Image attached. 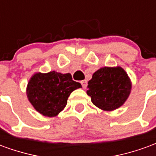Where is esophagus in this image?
<instances>
[{
  "label": "esophagus",
  "mask_w": 156,
  "mask_h": 156,
  "mask_svg": "<svg viewBox=\"0 0 156 156\" xmlns=\"http://www.w3.org/2000/svg\"><path fill=\"white\" fill-rule=\"evenodd\" d=\"M81 83H82V86H83V88H86L87 85H88V82L86 81V80H83V81H81Z\"/></svg>",
  "instance_id": "34e87169"
}]
</instances>
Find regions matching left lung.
<instances>
[{
    "mask_svg": "<svg viewBox=\"0 0 156 156\" xmlns=\"http://www.w3.org/2000/svg\"><path fill=\"white\" fill-rule=\"evenodd\" d=\"M132 83L121 67H104L93 74L87 94L94 105L105 111H113L124 105L130 94Z\"/></svg>",
    "mask_w": 156,
    "mask_h": 156,
    "instance_id": "left-lung-1",
    "label": "left lung"
}]
</instances>
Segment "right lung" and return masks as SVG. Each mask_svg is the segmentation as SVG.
<instances>
[{"instance_id": "add662e5", "label": "right lung", "mask_w": 156, "mask_h": 156, "mask_svg": "<svg viewBox=\"0 0 156 156\" xmlns=\"http://www.w3.org/2000/svg\"><path fill=\"white\" fill-rule=\"evenodd\" d=\"M82 85L70 73L51 71L36 73L29 79L27 96L37 111L46 117H55L63 110L71 93Z\"/></svg>"}]
</instances>
